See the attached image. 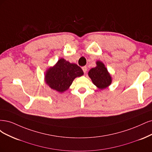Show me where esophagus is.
I'll return each mask as SVG.
<instances>
[{
    "label": "esophagus",
    "mask_w": 152,
    "mask_h": 152,
    "mask_svg": "<svg viewBox=\"0 0 152 152\" xmlns=\"http://www.w3.org/2000/svg\"><path fill=\"white\" fill-rule=\"evenodd\" d=\"M82 69H83V72H84V73H86V71H87V67L86 66H83L82 67Z\"/></svg>",
    "instance_id": "obj_1"
}]
</instances>
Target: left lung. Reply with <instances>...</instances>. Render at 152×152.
I'll return each instance as SVG.
<instances>
[{"instance_id": "obj_1", "label": "left lung", "mask_w": 152, "mask_h": 152, "mask_svg": "<svg viewBox=\"0 0 152 152\" xmlns=\"http://www.w3.org/2000/svg\"><path fill=\"white\" fill-rule=\"evenodd\" d=\"M96 64V66L89 71L88 76L96 87L100 90L105 89L111 84V76L104 63L98 61Z\"/></svg>"}]
</instances>
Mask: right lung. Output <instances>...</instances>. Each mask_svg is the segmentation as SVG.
<instances>
[{
	"instance_id": "right-lung-1",
	"label": "right lung",
	"mask_w": 152,
	"mask_h": 152,
	"mask_svg": "<svg viewBox=\"0 0 152 152\" xmlns=\"http://www.w3.org/2000/svg\"><path fill=\"white\" fill-rule=\"evenodd\" d=\"M81 68L61 58L45 72V81L52 89L62 93L69 89L76 77L83 75Z\"/></svg>"
}]
</instances>
